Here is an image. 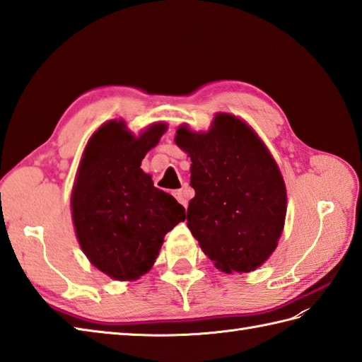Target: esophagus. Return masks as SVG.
Segmentation results:
<instances>
[{
  "mask_svg": "<svg viewBox=\"0 0 362 362\" xmlns=\"http://www.w3.org/2000/svg\"><path fill=\"white\" fill-rule=\"evenodd\" d=\"M173 197L178 199V203H181L182 206H187V202H189V198L192 195L189 194L187 189H180V190H175L173 192Z\"/></svg>",
  "mask_w": 362,
  "mask_h": 362,
  "instance_id": "1",
  "label": "esophagus"
}]
</instances>
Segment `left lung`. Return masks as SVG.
<instances>
[{"mask_svg": "<svg viewBox=\"0 0 362 362\" xmlns=\"http://www.w3.org/2000/svg\"><path fill=\"white\" fill-rule=\"evenodd\" d=\"M176 146L192 159L187 228L224 272H251L282 234L286 190L276 160L243 120L218 115L203 134L176 130Z\"/></svg>", "mask_w": 362, "mask_h": 362, "instance_id": "1", "label": "left lung"}]
</instances>
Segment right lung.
<instances>
[{
	"label": "right lung",
	"instance_id": "1",
	"mask_svg": "<svg viewBox=\"0 0 362 362\" xmlns=\"http://www.w3.org/2000/svg\"><path fill=\"white\" fill-rule=\"evenodd\" d=\"M164 132V124H155L134 138L122 120H111L91 136L78 167L71 197L78 243L95 268L116 280L146 274L164 235L186 220V209L141 168Z\"/></svg>",
	"mask_w": 362,
	"mask_h": 362
}]
</instances>
